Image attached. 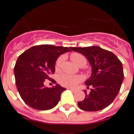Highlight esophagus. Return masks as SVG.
Returning a JSON list of instances; mask_svg holds the SVG:
<instances>
[{
	"label": "esophagus",
	"mask_w": 134,
	"mask_h": 134,
	"mask_svg": "<svg viewBox=\"0 0 134 134\" xmlns=\"http://www.w3.org/2000/svg\"><path fill=\"white\" fill-rule=\"evenodd\" d=\"M68 89L69 90H70L71 91H72V93H74V92H75V90H74V89H71V88H68Z\"/></svg>",
	"instance_id": "1"
}]
</instances>
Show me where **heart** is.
I'll return each mask as SVG.
<instances>
[{"mask_svg":"<svg viewBox=\"0 0 134 134\" xmlns=\"http://www.w3.org/2000/svg\"><path fill=\"white\" fill-rule=\"evenodd\" d=\"M71 60L74 64H76L78 66L82 64H86V61L85 57L79 53H73L70 55ZM64 60V57H60L56 62H55V68L59 69L61 66L62 62ZM82 80V77L80 76L76 75H71L68 74H62L59 78V82L62 86L68 87V88H74L76 85H78L79 82Z\"/></svg>","mask_w":134,"mask_h":134,"instance_id":"heart-1","label":"heart"}]
</instances>
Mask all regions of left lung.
<instances>
[{
    "label": "left lung",
    "instance_id": "left-lung-1",
    "mask_svg": "<svg viewBox=\"0 0 134 134\" xmlns=\"http://www.w3.org/2000/svg\"><path fill=\"white\" fill-rule=\"evenodd\" d=\"M70 49L85 55L91 66V75L85 83L92 88L89 94L84 91L85 98L78 103L79 108L97 111L108 107L119 93L124 80L122 63L113 53L99 46Z\"/></svg>",
    "mask_w": 134,
    "mask_h": 134
}]
</instances>
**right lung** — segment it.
<instances>
[{"label":"right lung","instance_id":"1","mask_svg":"<svg viewBox=\"0 0 134 134\" xmlns=\"http://www.w3.org/2000/svg\"><path fill=\"white\" fill-rule=\"evenodd\" d=\"M69 52L72 51L67 47L41 45L31 47L19 56L14 68L15 83L27 105L37 110H49L58 103L66 89L58 84L48 88L44 82L55 72L57 59Z\"/></svg>","mask_w":134,"mask_h":134}]
</instances>
